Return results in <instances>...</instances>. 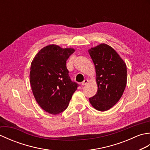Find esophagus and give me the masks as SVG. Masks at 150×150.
<instances>
[{"mask_svg":"<svg viewBox=\"0 0 150 150\" xmlns=\"http://www.w3.org/2000/svg\"><path fill=\"white\" fill-rule=\"evenodd\" d=\"M88 81L87 80V79H86V80H84L83 82H82L81 84H82V86H84V85L88 83Z\"/></svg>","mask_w":150,"mask_h":150,"instance_id":"1","label":"esophagus"}]
</instances>
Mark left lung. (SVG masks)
I'll use <instances>...</instances> for the list:
<instances>
[{
    "mask_svg": "<svg viewBox=\"0 0 150 150\" xmlns=\"http://www.w3.org/2000/svg\"><path fill=\"white\" fill-rule=\"evenodd\" d=\"M96 70L98 90L89 98L95 109L110 110L120 100L127 82L126 64L115 51L101 44L88 51Z\"/></svg>",
    "mask_w": 150,
    "mask_h": 150,
    "instance_id": "left-lung-1",
    "label": "left lung"
}]
</instances>
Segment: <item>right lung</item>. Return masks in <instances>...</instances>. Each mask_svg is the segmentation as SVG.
<instances>
[{
	"label": "right lung",
	"mask_w": 150,
	"mask_h": 150,
	"mask_svg": "<svg viewBox=\"0 0 150 150\" xmlns=\"http://www.w3.org/2000/svg\"><path fill=\"white\" fill-rule=\"evenodd\" d=\"M74 52L52 44L40 50L31 62L30 79L33 95L49 113L64 111L79 86L71 81L66 68V60Z\"/></svg>",
	"instance_id": "right-lung-1"
}]
</instances>
